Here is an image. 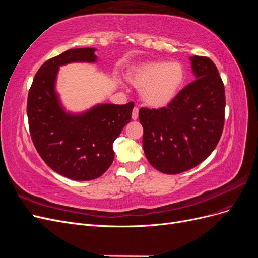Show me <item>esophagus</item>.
Listing matches in <instances>:
<instances>
[{"label": "esophagus", "instance_id": "34e87169", "mask_svg": "<svg viewBox=\"0 0 258 258\" xmlns=\"http://www.w3.org/2000/svg\"><path fill=\"white\" fill-rule=\"evenodd\" d=\"M138 117H139V108H138V107H135L134 110H132V119L137 120Z\"/></svg>", "mask_w": 258, "mask_h": 258}]
</instances>
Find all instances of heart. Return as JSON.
Returning <instances> with one entry per match:
<instances>
[{"instance_id":"heart-1","label":"heart","mask_w":258,"mask_h":258,"mask_svg":"<svg viewBox=\"0 0 258 258\" xmlns=\"http://www.w3.org/2000/svg\"><path fill=\"white\" fill-rule=\"evenodd\" d=\"M128 82L141 89L143 102L154 108L169 105L178 95L185 80L184 67L177 61H147L130 69Z\"/></svg>"}]
</instances>
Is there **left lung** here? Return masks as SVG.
Wrapping results in <instances>:
<instances>
[{
  "label": "left lung",
  "mask_w": 258,
  "mask_h": 258,
  "mask_svg": "<svg viewBox=\"0 0 258 258\" xmlns=\"http://www.w3.org/2000/svg\"><path fill=\"white\" fill-rule=\"evenodd\" d=\"M195 81L166 107H142L143 150L151 165L166 174L198 166L214 151L225 120V88L214 62L190 57Z\"/></svg>",
  "instance_id": "8db88e82"
}]
</instances>
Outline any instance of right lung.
I'll return each instance as SVG.
<instances>
[{
    "label": "right lung",
    "mask_w": 258,
    "mask_h": 258,
    "mask_svg": "<svg viewBox=\"0 0 258 258\" xmlns=\"http://www.w3.org/2000/svg\"><path fill=\"white\" fill-rule=\"evenodd\" d=\"M96 48L69 49L38 69L28 95L31 138L42 159L57 173L75 181L102 175L114 160L113 143L131 120L135 103L97 104L83 113L62 106L56 80L59 68L97 61Z\"/></svg>",
    "instance_id": "1"
}]
</instances>
